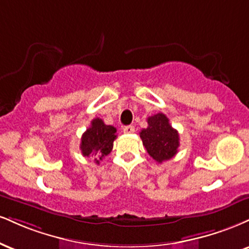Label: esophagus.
Here are the masks:
<instances>
[{"label":"esophagus","mask_w":249,"mask_h":249,"mask_svg":"<svg viewBox=\"0 0 249 249\" xmlns=\"http://www.w3.org/2000/svg\"><path fill=\"white\" fill-rule=\"evenodd\" d=\"M123 131H124V133L126 134H132L136 132V128H134V126H132V125H128V126H125L123 128Z\"/></svg>","instance_id":"1"}]
</instances>
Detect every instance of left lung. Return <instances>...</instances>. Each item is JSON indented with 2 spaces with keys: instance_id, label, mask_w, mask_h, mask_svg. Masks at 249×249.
I'll return each instance as SVG.
<instances>
[{
  "instance_id": "8db88e82",
  "label": "left lung",
  "mask_w": 249,
  "mask_h": 249,
  "mask_svg": "<svg viewBox=\"0 0 249 249\" xmlns=\"http://www.w3.org/2000/svg\"><path fill=\"white\" fill-rule=\"evenodd\" d=\"M147 128L140 132L147 153L159 163L170 160L178 153L179 146L178 132L169 124L166 115L159 112L147 118Z\"/></svg>"
}]
</instances>
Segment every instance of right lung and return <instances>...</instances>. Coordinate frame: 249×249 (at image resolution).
<instances>
[{"instance_id":"1","label":"right lung","mask_w":249,"mask_h":249,"mask_svg":"<svg viewBox=\"0 0 249 249\" xmlns=\"http://www.w3.org/2000/svg\"><path fill=\"white\" fill-rule=\"evenodd\" d=\"M116 132V127L106 125L101 118L92 119L90 127L87 128L81 138L80 148L83 157L94 159L96 163H100L112 151Z\"/></svg>"}]
</instances>
